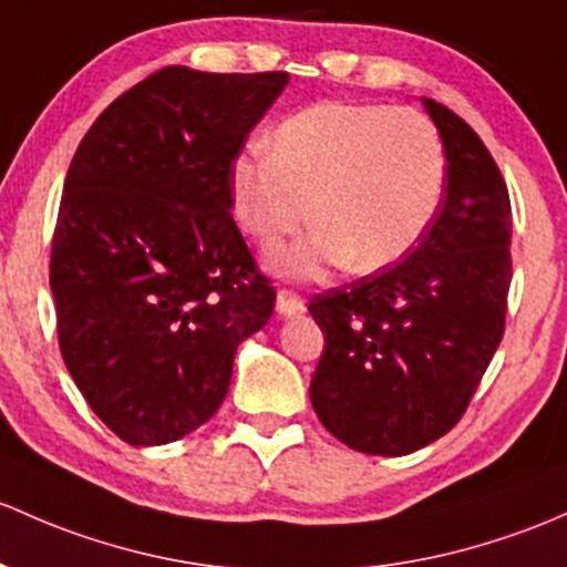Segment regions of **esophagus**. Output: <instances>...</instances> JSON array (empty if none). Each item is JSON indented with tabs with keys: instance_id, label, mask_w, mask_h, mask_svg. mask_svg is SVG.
<instances>
[{
	"instance_id": "obj_1",
	"label": "esophagus",
	"mask_w": 567,
	"mask_h": 567,
	"mask_svg": "<svg viewBox=\"0 0 567 567\" xmlns=\"http://www.w3.org/2000/svg\"><path fill=\"white\" fill-rule=\"evenodd\" d=\"M303 312V301L293 290H279L277 293V315L279 318H296Z\"/></svg>"
}]
</instances>
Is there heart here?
<instances>
[{
    "label": "heart",
    "mask_w": 567,
    "mask_h": 567,
    "mask_svg": "<svg viewBox=\"0 0 567 567\" xmlns=\"http://www.w3.org/2000/svg\"><path fill=\"white\" fill-rule=\"evenodd\" d=\"M443 138L419 111L320 103L271 135V152L230 165L236 223L274 244L312 219L303 241L268 252L279 277L315 279L344 264L353 274L389 268L437 217L445 195Z\"/></svg>",
    "instance_id": "b5f03b06"
}]
</instances>
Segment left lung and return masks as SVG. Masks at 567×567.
<instances>
[{
    "instance_id": "obj_1",
    "label": "left lung",
    "mask_w": 567,
    "mask_h": 567,
    "mask_svg": "<svg viewBox=\"0 0 567 567\" xmlns=\"http://www.w3.org/2000/svg\"><path fill=\"white\" fill-rule=\"evenodd\" d=\"M443 138L445 195L402 264L309 301L326 337L309 399L353 451L404 456L462 419L505 329L511 200L484 141L421 100Z\"/></svg>"
}]
</instances>
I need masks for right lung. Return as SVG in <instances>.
I'll return each mask as SVG.
<instances>
[{
    "instance_id": "1",
    "label": "right lung",
    "mask_w": 567,
    "mask_h": 567,
    "mask_svg": "<svg viewBox=\"0 0 567 567\" xmlns=\"http://www.w3.org/2000/svg\"><path fill=\"white\" fill-rule=\"evenodd\" d=\"M288 73L165 68L97 116L64 178L51 247L59 348L130 445L206 424L238 344L274 312L230 217V163Z\"/></svg>"
}]
</instances>
